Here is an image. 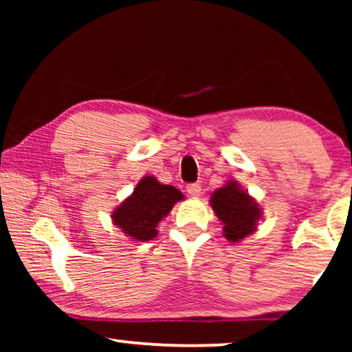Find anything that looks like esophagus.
<instances>
[{
	"label": "esophagus",
	"mask_w": 352,
	"mask_h": 352,
	"mask_svg": "<svg viewBox=\"0 0 352 352\" xmlns=\"http://www.w3.org/2000/svg\"><path fill=\"white\" fill-rule=\"evenodd\" d=\"M186 190H187V194H189L190 197H200L201 186L197 184V182H192V184H187Z\"/></svg>",
	"instance_id": "esophagus-1"
}]
</instances>
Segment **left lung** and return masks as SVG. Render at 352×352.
Masks as SVG:
<instances>
[{
    "label": "left lung",
    "mask_w": 352,
    "mask_h": 352,
    "mask_svg": "<svg viewBox=\"0 0 352 352\" xmlns=\"http://www.w3.org/2000/svg\"><path fill=\"white\" fill-rule=\"evenodd\" d=\"M211 206L224 224V237L239 242L256 229L261 210L258 204L235 182H228L211 195Z\"/></svg>",
    "instance_id": "left-lung-1"
}]
</instances>
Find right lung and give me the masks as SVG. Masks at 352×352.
Returning <instances> with one entry per match:
<instances>
[{
    "mask_svg": "<svg viewBox=\"0 0 352 352\" xmlns=\"http://www.w3.org/2000/svg\"><path fill=\"white\" fill-rule=\"evenodd\" d=\"M182 199L184 195L176 187L163 186L153 176H146L133 195L113 211V223L131 239L152 240L157 235V224Z\"/></svg>",
    "mask_w": 352,
    "mask_h": 352,
    "instance_id": "obj_1",
    "label": "right lung"
}]
</instances>
